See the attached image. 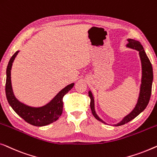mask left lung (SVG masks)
<instances>
[{"label": "left lung", "instance_id": "8db88e82", "mask_svg": "<svg viewBox=\"0 0 157 157\" xmlns=\"http://www.w3.org/2000/svg\"><path fill=\"white\" fill-rule=\"evenodd\" d=\"M128 42H129V43L127 45V47L137 50L139 51V54H140L142 70V84L140 86V96H139L137 103H136L135 107L129 114L124 117L122 121L113 124V126H115V127L123 125L130 122L136 117H137L141 112L144 111L148 105L151 94L152 81H153V69H152L151 63H150V60L144 51V48L141 45L140 42L133 39H128ZM88 93H89V97L90 98V108H91L93 116L100 122L104 124H107L98 116L95 109H94V100L93 95H92L91 91H89Z\"/></svg>", "mask_w": 157, "mask_h": 157}]
</instances>
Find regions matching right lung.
Wrapping results in <instances>:
<instances>
[{"label": "right lung", "mask_w": 157, "mask_h": 157, "mask_svg": "<svg viewBox=\"0 0 157 157\" xmlns=\"http://www.w3.org/2000/svg\"><path fill=\"white\" fill-rule=\"evenodd\" d=\"M18 52H15L10 59L6 70V94L8 103L13 109L26 122L36 127L50 124L56 121L63 113V98L65 94H67L73 87L74 83H71L69 85L66 86L56 94V96L51 101L42 107H31L22 103L21 101L17 100L13 94L11 79H10L11 78L10 70L12 68L13 63Z\"/></svg>", "instance_id": "add662e5"}]
</instances>
